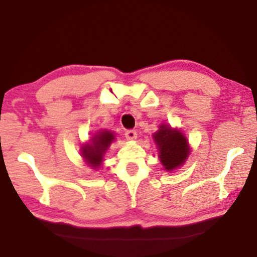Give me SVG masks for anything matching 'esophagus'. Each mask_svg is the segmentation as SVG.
Masks as SVG:
<instances>
[{"mask_svg": "<svg viewBox=\"0 0 257 257\" xmlns=\"http://www.w3.org/2000/svg\"><path fill=\"white\" fill-rule=\"evenodd\" d=\"M124 135L128 141H135V139L137 138V133L135 132V130H128V132H125Z\"/></svg>", "mask_w": 257, "mask_h": 257, "instance_id": "obj_1", "label": "esophagus"}]
</instances>
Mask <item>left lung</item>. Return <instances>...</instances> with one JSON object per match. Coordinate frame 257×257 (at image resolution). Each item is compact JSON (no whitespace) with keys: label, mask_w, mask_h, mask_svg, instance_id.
<instances>
[{"label":"left lung","mask_w":257,"mask_h":257,"mask_svg":"<svg viewBox=\"0 0 257 257\" xmlns=\"http://www.w3.org/2000/svg\"><path fill=\"white\" fill-rule=\"evenodd\" d=\"M153 141L158 147L160 162L168 172L182 167L190 154L188 139L181 130L170 124L161 123L158 132L153 134Z\"/></svg>","instance_id":"left-lung-1"}]
</instances>
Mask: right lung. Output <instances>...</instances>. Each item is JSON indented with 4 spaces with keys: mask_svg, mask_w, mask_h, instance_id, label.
Instances as JSON below:
<instances>
[{
    "mask_svg": "<svg viewBox=\"0 0 257 257\" xmlns=\"http://www.w3.org/2000/svg\"><path fill=\"white\" fill-rule=\"evenodd\" d=\"M115 141V134L107 129H101L80 147V155L84 162L94 170L102 167L108 147Z\"/></svg>",
    "mask_w": 257,
    "mask_h": 257,
    "instance_id": "add662e5",
    "label": "right lung"
}]
</instances>
